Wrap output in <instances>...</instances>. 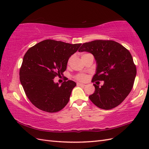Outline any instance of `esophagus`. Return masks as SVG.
<instances>
[{
	"label": "esophagus",
	"instance_id": "esophagus-1",
	"mask_svg": "<svg viewBox=\"0 0 149 149\" xmlns=\"http://www.w3.org/2000/svg\"><path fill=\"white\" fill-rule=\"evenodd\" d=\"M77 86H83V87H84L86 85H85L84 84L81 83H77Z\"/></svg>",
	"mask_w": 149,
	"mask_h": 149
}]
</instances>
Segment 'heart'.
I'll list each match as a JSON object with an SVG mask.
<instances>
[{"label": "heart", "instance_id": "heart-1", "mask_svg": "<svg viewBox=\"0 0 149 149\" xmlns=\"http://www.w3.org/2000/svg\"><path fill=\"white\" fill-rule=\"evenodd\" d=\"M72 59H73V56H71L70 58V59L68 60V63L70 64ZM76 78H77L79 80H81V81H83V80H85L86 79V76L84 74H78L76 76Z\"/></svg>", "mask_w": 149, "mask_h": 149}]
</instances>
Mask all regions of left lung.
I'll return each mask as SVG.
<instances>
[{
  "label": "left lung",
  "instance_id": "1",
  "mask_svg": "<svg viewBox=\"0 0 149 149\" xmlns=\"http://www.w3.org/2000/svg\"><path fill=\"white\" fill-rule=\"evenodd\" d=\"M78 51L91 53L96 61L92 81H104L101 87L93 84L95 91L89 100L102 109L119 105L132 90L137 73L129 51L116 42L101 40L83 43Z\"/></svg>",
  "mask_w": 149,
  "mask_h": 149
}]
</instances>
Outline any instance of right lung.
Here are the masks:
<instances>
[{
    "label": "right lung",
    "mask_w": 149,
    "mask_h": 149,
    "mask_svg": "<svg viewBox=\"0 0 149 149\" xmlns=\"http://www.w3.org/2000/svg\"><path fill=\"white\" fill-rule=\"evenodd\" d=\"M81 45L45 40L26 52L20 70V80L26 96L35 107L56 112L67 104L76 83L68 80L60 86L53 79L63 75L69 58Z\"/></svg>",
    "instance_id": "add662e5"
}]
</instances>
